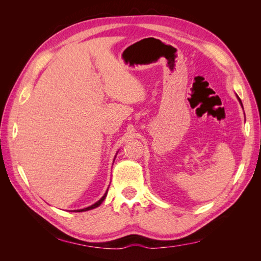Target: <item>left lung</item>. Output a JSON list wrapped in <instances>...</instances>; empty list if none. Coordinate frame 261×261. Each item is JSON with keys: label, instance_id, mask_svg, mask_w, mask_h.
<instances>
[{"label": "left lung", "instance_id": "obj_1", "mask_svg": "<svg viewBox=\"0 0 261 261\" xmlns=\"http://www.w3.org/2000/svg\"><path fill=\"white\" fill-rule=\"evenodd\" d=\"M236 97H238V99H239V101H240V103H241V105H242V101H241V99H240V98H239V96H238V94H236ZM242 107H243V106H242Z\"/></svg>", "mask_w": 261, "mask_h": 261}]
</instances>
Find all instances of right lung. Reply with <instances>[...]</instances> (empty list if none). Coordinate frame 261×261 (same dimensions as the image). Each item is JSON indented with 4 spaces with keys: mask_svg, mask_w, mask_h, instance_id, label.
<instances>
[{
    "mask_svg": "<svg viewBox=\"0 0 261 261\" xmlns=\"http://www.w3.org/2000/svg\"><path fill=\"white\" fill-rule=\"evenodd\" d=\"M117 154V153H116ZM115 159V158H114ZM107 194H108V191L106 192V194L101 197V199H99L97 202H94L93 204H91V206H89V207H87V208H84V209H80V210H74L75 212H83V211H88V210H91V209H94V208H97V207H99L100 204L103 202V200L106 199V197H107Z\"/></svg>",
    "mask_w": 261,
    "mask_h": 261,
    "instance_id": "obj_1",
    "label": "right lung"
}]
</instances>
